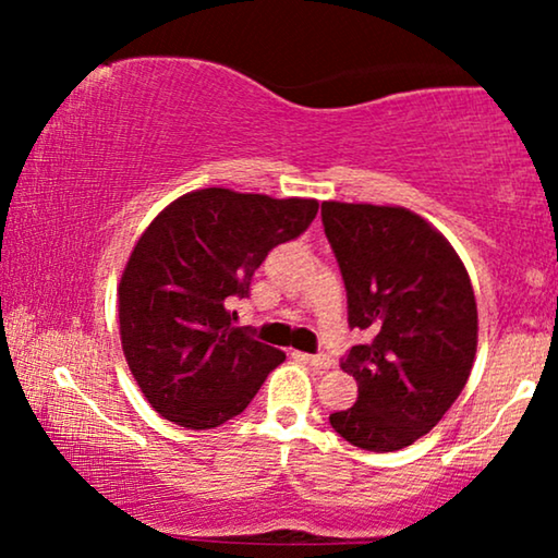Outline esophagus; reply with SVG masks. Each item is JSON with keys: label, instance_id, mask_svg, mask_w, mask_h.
<instances>
[{"label": "esophagus", "instance_id": "esophagus-1", "mask_svg": "<svg viewBox=\"0 0 558 558\" xmlns=\"http://www.w3.org/2000/svg\"><path fill=\"white\" fill-rule=\"evenodd\" d=\"M300 357L304 363H310V365H315V368H319V371H327V368H332L335 365V361L330 355H325V353H317V355H310V353H300Z\"/></svg>", "mask_w": 558, "mask_h": 558}]
</instances>
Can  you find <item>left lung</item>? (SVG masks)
Segmentation results:
<instances>
[{"label": "left lung", "mask_w": 558, "mask_h": 558, "mask_svg": "<svg viewBox=\"0 0 558 558\" xmlns=\"http://www.w3.org/2000/svg\"><path fill=\"white\" fill-rule=\"evenodd\" d=\"M323 226L348 292V325L365 332L340 361L357 401L332 429L368 452L414 445L468 384L477 304L445 235L407 208L323 203Z\"/></svg>", "instance_id": "obj_1"}]
</instances>
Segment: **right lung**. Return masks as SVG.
<instances>
[{
  "instance_id": "right-lung-1",
  "label": "right lung",
  "mask_w": 558,
  "mask_h": 558,
  "mask_svg": "<svg viewBox=\"0 0 558 558\" xmlns=\"http://www.w3.org/2000/svg\"><path fill=\"white\" fill-rule=\"evenodd\" d=\"M317 201L205 187L151 220L119 284L121 348L151 409L185 429L239 416L284 353L233 327L231 300L271 248L307 231Z\"/></svg>"
}]
</instances>
